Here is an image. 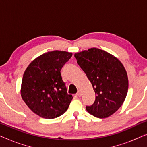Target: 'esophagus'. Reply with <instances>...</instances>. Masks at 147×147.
Listing matches in <instances>:
<instances>
[{"instance_id": "obj_1", "label": "esophagus", "mask_w": 147, "mask_h": 147, "mask_svg": "<svg viewBox=\"0 0 147 147\" xmlns=\"http://www.w3.org/2000/svg\"><path fill=\"white\" fill-rule=\"evenodd\" d=\"M77 96H78V97H80V96H81V92H80V90H78V92L77 93Z\"/></svg>"}]
</instances>
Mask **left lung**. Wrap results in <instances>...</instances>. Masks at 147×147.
<instances>
[{
    "instance_id": "obj_1",
    "label": "left lung",
    "mask_w": 147,
    "mask_h": 147,
    "mask_svg": "<svg viewBox=\"0 0 147 147\" xmlns=\"http://www.w3.org/2000/svg\"><path fill=\"white\" fill-rule=\"evenodd\" d=\"M74 56L96 94L95 102L86 106L87 111L100 118L111 116L127 95L128 79L124 65L113 55L95 47L78 52Z\"/></svg>"
}]
</instances>
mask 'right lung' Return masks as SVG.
I'll use <instances>...</instances> for the list:
<instances>
[{
  "instance_id": "add662e5",
  "label": "right lung",
  "mask_w": 147,
  "mask_h": 147,
  "mask_svg": "<svg viewBox=\"0 0 147 147\" xmlns=\"http://www.w3.org/2000/svg\"><path fill=\"white\" fill-rule=\"evenodd\" d=\"M72 53L49 51L33 60L24 72L21 94L23 101L40 117L52 119L65 112L73 96L67 94L61 75Z\"/></svg>"
}]
</instances>
